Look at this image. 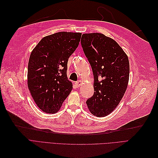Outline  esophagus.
<instances>
[{
  "label": "esophagus",
  "mask_w": 158,
  "mask_h": 158,
  "mask_svg": "<svg viewBox=\"0 0 158 158\" xmlns=\"http://www.w3.org/2000/svg\"><path fill=\"white\" fill-rule=\"evenodd\" d=\"M81 84H82V82H81V80H78V81H77V82L75 83L76 86H80V85H81Z\"/></svg>",
  "instance_id": "obj_1"
}]
</instances>
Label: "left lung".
<instances>
[{
	"mask_svg": "<svg viewBox=\"0 0 158 158\" xmlns=\"http://www.w3.org/2000/svg\"><path fill=\"white\" fill-rule=\"evenodd\" d=\"M83 51L92 66L94 94L86 101L91 113L106 117L117 107L127 88L128 56L117 43L102 33H84Z\"/></svg>",
	"mask_w": 158,
	"mask_h": 158,
	"instance_id": "8db88e82",
	"label": "left lung"
}]
</instances>
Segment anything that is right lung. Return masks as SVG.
Returning a JSON list of instances; mask_svg holds the SVG:
<instances>
[{
  "instance_id": "right-lung-1",
  "label": "right lung",
  "mask_w": 158,
  "mask_h": 158,
  "mask_svg": "<svg viewBox=\"0 0 158 158\" xmlns=\"http://www.w3.org/2000/svg\"><path fill=\"white\" fill-rule=\"evenodd\" d=\"M81 33L61 31L47 35L31 51L27 86L42 111L55 113L73 89L66 71L70 56L77 48Z\"/></svg>"
}]
</instances>
